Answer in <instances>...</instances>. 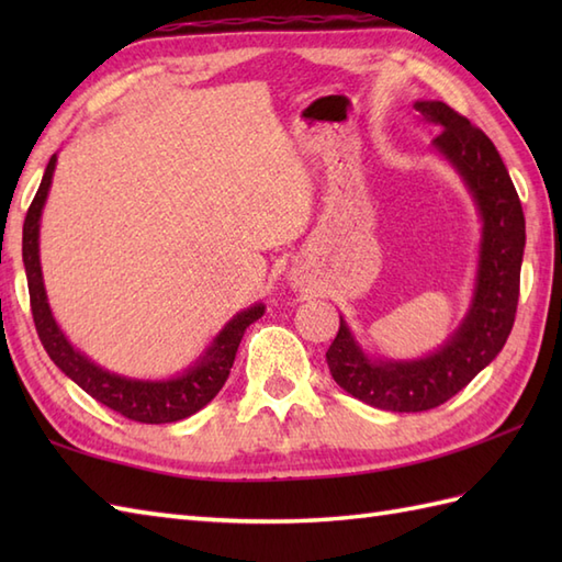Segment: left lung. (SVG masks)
<instances>
[{
    "label": "left lung",
    "instance_id": "left-lung-1",
    "mask_svg": "<svg viewBox=\"0 0 562 562\" xmlns=\"http://www.w3.org/2000/svg\"><path fill=\"white\" fill-rule=\"evenodd\" d=\"M415 111L441 127L432 145L471 190L483 234L469 314L432 355L372 360L340 318L338 336L326 352L333 379L350 396L393 413H420L447 403L505 348L515 326L527 244L519 195L491 137L441 101H415Z\"/></svg>",
    "mask_w": 562,
    "mask_h": 562
}]
</instances>
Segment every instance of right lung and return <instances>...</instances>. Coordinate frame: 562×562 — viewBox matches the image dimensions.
Listing matches in <instances>:
<instances>
[{"label": "right lung", "mask_w": 562, "mask_h": 562, "mask_svg": "<svg viewBox=\"0 0 562 562\" xmlns=\"http://www.w3.org/2000/svg\"><path fill=\"white\" fill-rule=\"evenodd\" d=\"M57 164V154L47 161L38 193H35L31 207L23 222V266H26L29 294H31V312L33 324L38 330L45 352L50 360L63 369V372L75 381L77 386L89 393L91 398L109 405L111 411L121 413L127 420L145 423V425H164L178 423L190 417L217 396L224 386L226 376L232 372L238 342L244 338V330L258 321L266 312L262 304H254L246 312L236 314L226 324L220 336L210 342L205 355L198 357L193 367H188L183 374L166 381H142L113 374L109 369L93 364L87 355H81L67 336L59 330L57 321L53 318L50 304H47L41 254H38V234H41V214L47 200V190L53 183V171Z\"/></svg>", "instance_id": "1"}]
</instances>
